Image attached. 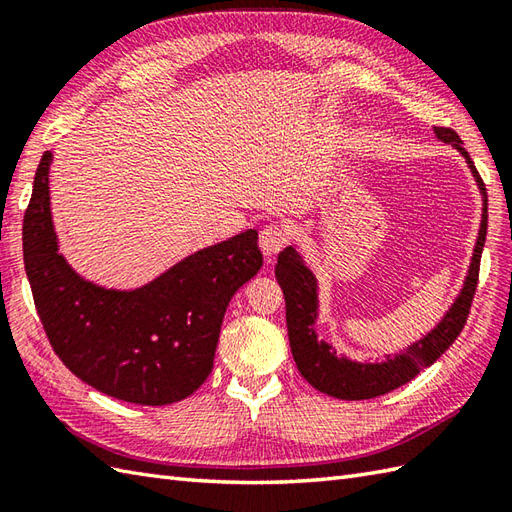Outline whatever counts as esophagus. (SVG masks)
<instances>
[{
  "mask_svg": "<svg viewBox=\"0 0 512 512\" xmlns=\"http://www.w3.org/2000/svg\"><path fill=\"white\" fill-rule=\"evenodd\" d=\"M286 244H288V233L284 226L268 224L262 228V233H259V248H262V253L266 257L277 255Z\"/></svg>",
  "mask_w": 512,
  "mask_h": 512,
  "instance_id": "esophagus-1",
  "label": "esophagus"
}]
</instances>
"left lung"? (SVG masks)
Wrapping results in <instances>:
<instances>
[{"mask_svg": "<svg viewBox=\"0 0 512 512\" xmlns=\"http://www.w3.org/2000/svg\"><path fill=\"white\" fill-rule=\"evenodd\" d=\"M436 136L460 149V154L469 162L477 182H480V191L484 195L480 237H477L475 244L469 277L464 281L460 297L455 299L453 308L438 323L436 330H431L424 339L409 345L405 352L396 358H387L383 363H354L347 361V358H339L328 343L317 341V334H314V319H317V281H314V275L303 266L299 253L292 246L281 250L277 257L275 275L286 297V325L292 356H295L301 376L323 394L341 400H367L389 394L391 389L409 383L422 369L436 363L458 339L466 319H469L477 279H480V259L488 226L486 187L469 151L462 147L458 132L451 127H436Z\"/></svg>", "mask_w": 512, "mask_h": 512, "instance_id": "left-lung-1", "label": "left lung"}]
</instances>
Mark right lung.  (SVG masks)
<instances>
[{
  "mask_svg": "<svg viewBox=\"0 0 512 512\" xmlns=\"http://www.w3.org/2000/svg\"><path fill=\"white\" fill-rule=\"evenodd\" d=\"M46 151L24 215V264L52 350L103 394L160 407L191 396L213 369L228 301L257 275V231L198 250L132 292L81 279L59 255Z\"/></svg>",
  "mask_w": 512,
  "mask_h": 512,
  "instance_id": "obj_1",
  "label": "right lung"
}]
</instances>
